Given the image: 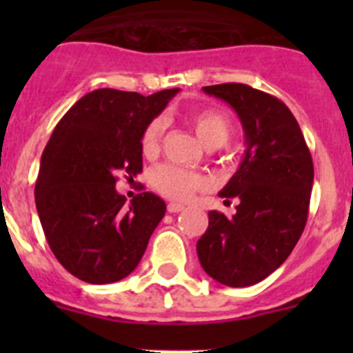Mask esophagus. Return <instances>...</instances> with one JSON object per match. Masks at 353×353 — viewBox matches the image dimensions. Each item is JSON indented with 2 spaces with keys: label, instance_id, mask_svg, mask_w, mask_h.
Returning a JSON list of instances; mask_svg holds the SVG:
<instances>
[{
  "label": "esophagus",
  "instance_id": "obj_1",
  "mask_svg": "<svg viewBox=\"0 0 353 353\" xmlns=\"http://www.w3.org/2000/svg\"><path fill=\"white\" fill-rule=\"evenodd\" d=\"M182 210H183V205L168 203V212H170V214H176V212H182Z\"/></svg>",
  "mask_w": 353,
  "mask_h": 353
}]
</instances>
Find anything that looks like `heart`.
Here are the masks:
<instances>
[{"instance_id": "b5f03b06", "label": "heart", "mask_w": 353, "mask_h": 353, "mask_svg": "<svg viewBox=\"0 0 353 353\" xmlns=\"http://www.w3.org/2000/svg\"><path fill=\"white\" fill-rule=\"evenodd\" d=\"M187 125L194 130L198 139L207 148H219L230 141L233 134V123L224 111L219 109H198L185 117ZM164 132V120L154 118L148 121L139 139L141 152L145 157H154L161 146V138ZM150 183L155 191L168 199L185 201L196 191L203 189L205 179L194 171H187L173 164H161L150 173Z\"/></svg>"}]
</instances>
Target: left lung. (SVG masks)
Listing matches in <instances>:
<instances>
[{
	"instance_id": "left-lung-1",
	"label": "left lung",
	"mask_w": 353,
	"mask_h": 353,
	"mask_svg": "<svg viewBox=\"0 0 353 353\" xmlns=\"http://www.w3.org/2000/svg\"><path fill=\"white\" fill-rule=\"evenodd\" d=\"M228 102L245 132V155L221 198L239 199L232 219L208 212L196 244L199 263L221 285L263 281L290 256L304 232L313 187V159L285 102L249 84L203 86Z\"/></svg>"
}]
</instances>
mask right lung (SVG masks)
<instances>
[{
  "instance_id": "1",
  "label": "right lung",
  "mask_w": 353,
  "mask_h": 353,
  "mask_svg": "<svg viewBox=\"0 0 353 353\" xmlns=\"http://www.w3.org/2000/svg\"><path fill=\"white\" fill-rule=\"evenodd\" d=\"M176 92L95 90L52 130L35 183L37 212L56 260L81 281L129 276L166 214L159 196L141 192L127 205L114 185L120 171L125 179L143 171V130Z\"/></svg>"
}]
</instances>
